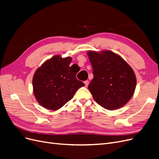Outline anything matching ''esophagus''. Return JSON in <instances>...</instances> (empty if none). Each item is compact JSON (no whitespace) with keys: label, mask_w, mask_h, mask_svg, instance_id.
I'll return each mask as SVG.
<instances>
[{"label":"esophagus","mask_w":159,"mask_h":159,"mask_svg":"<svg viewBox=\"0 0 159 159\" xmlns=\"http://www.w3.org/2000/svg\"><path fill=\"white\" fill-rule=\"evenodd\" d=\"M84 84H85V87H87V86L89 85V81H88V80L85 81H84Z\"/></svg>","instance_id":"1"}]
</instances>
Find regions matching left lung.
<instances>
[{
    "label": "left lung",
    "mask_w": 159,
    "mask_h": 159,
    "mask_svg": "<svg viewBox=\"0 0 159 159\" xmlns=\"http://www.w3.org/2000/svg\"><path fill=\"white\" fill-rule=\"evenodd\" d=\"M87 54L93 74L88 89L94 100L108 110L123 107L131 99L137 85L131 67L110 50H89Z\"/></svg>",
    "instance_id": "1"
}]
</instances>
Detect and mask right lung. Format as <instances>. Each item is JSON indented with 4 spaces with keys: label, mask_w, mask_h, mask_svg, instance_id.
Wrapping results in <instances>:
<instances>
[{
    "label": "right lung",
    "mask_w": 159,
    "mask_h": 159,
    "mask_svg": "<svg viewBox=\"0 0 159 159\" xmlns=\"http://www.w3.org/2000/svg\"><path fill=\"white\" fill-rule=\"evenodd\" d=\"M71 57L56 55L38 68L32 78L33 93L37 102L47 109L56 111L73 98L85 84L76 78L70 66Z\"/></svg>",
    "instance_id": "right-lung-1"
}]
</instances>
